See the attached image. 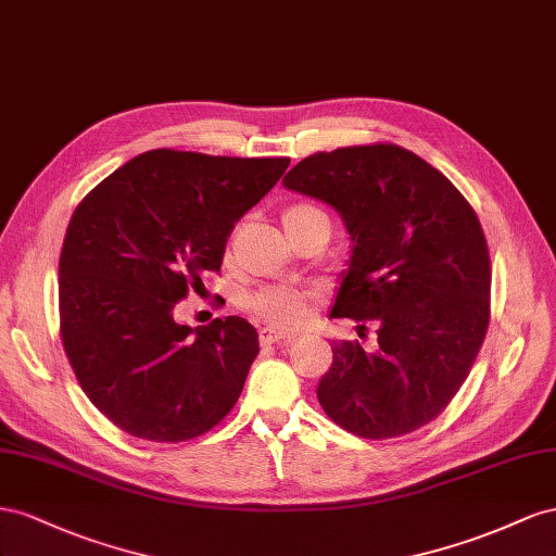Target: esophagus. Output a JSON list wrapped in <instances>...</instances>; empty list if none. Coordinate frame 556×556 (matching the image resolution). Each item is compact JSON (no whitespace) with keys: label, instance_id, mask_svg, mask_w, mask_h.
<instances>
[{"label":"esophagus","instance_id":"34e87169","mask_svg":"<svg viewBox=\"0 0 556 556\" xmlns=\"http://www.w3.org/2000/svg\"><path fill=\"white\" fill-rule=\"evenodd\" d=\"M291 340H293V332L279 330L273 326L261 328V344H279V342H291Z\"/></svg>","mask_w":556,"mask_h":556}]
</instances>
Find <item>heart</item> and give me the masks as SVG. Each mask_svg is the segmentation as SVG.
I'll list each match as a JSON object with an SVG mask.
<instances>
[{
	"label": "heart",
	"instance_id": "1",
	"mask_svg": "<svg viewBox=\"0 0 556 556\" xmlns=\"http://www.w3.org/2000/svg\"><path fill=\"white\" fill-rule=\"evenodd\" d=\"M309 224H324L328 230V218L321 210L312 204H293L281 216V226L287 237L303 230ZM251 312H256L263 321L273 324V328H295L305 321V316L312 307V295L289 287H273L263 289L249 300Z\"/></svg>",
	"mask_w": 556,
	"mask_h": 556
}]
</instances>
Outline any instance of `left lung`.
Returning a JSON list of instances; mask_svg holds the SVG:
<instances>
[{"label":"left lung","instance_id":"1","mask_svg":"<svg viewBox=\"0 0 556 556\" xmlns=\"http://www.w3.org/2000/svg\"><path fill=\"white\" fill-rule=\"evenodd\" d=\"M281 184L340 214L352 256L330 316L372 321L377 332L372 352L332 340L316 399L361 438L417 431L464 384L489 326L478 216L445 174L393 144L314 153Z\"/></svg>","mask_w":556,"mask_h":556}]
</instances>
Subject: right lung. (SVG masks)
<instances>
[{"mask_svg":"<svg viewBox=\"0 0 556 556\" xmlns=\"http://www.w3.org/2000/svg\"><path fill=\"white\" fill-rule=\"evenodd\" d=\"M289 157L147 151L78 204L60 253V332L78 384L125 433L181 442L237 403L258 332L242 316L190 328L174 305L220 269L228 235Z\"/></svg>","mask_w":556,"mask_h":556,"instance_id":"add662e5","label":"right lung"}]
</instances>
